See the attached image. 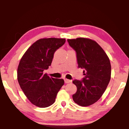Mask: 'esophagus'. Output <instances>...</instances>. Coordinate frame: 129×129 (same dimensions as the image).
Segmentation results:
<instances>
[{
    "instance_id": "obj_1",
    "label": "esophagus",
    "mask_w": 129,
    "mask_h": 129,
    "mask_svg": "<svg viewBox=\"0 0 129 129\" xmlns=\"http://www.w3.org/2000/svg\"><path fill=\"white\" fill-rule=\"evenodd\" d=\"M64 82H65V83H70V82H72V80L64 79Z\"/></svg>"
}]
</instances>
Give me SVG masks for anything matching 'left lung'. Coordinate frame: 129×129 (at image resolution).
I'll return each instance as SVG.
<instances>
[{
	"label": "left lung",
	"instance_id": "obj_1",
	"mask_svg": "<svg viewBox=\"0 0 129 129\" xmlns=\"http://www.w3.org/2000/svg\"><path fill=\"white\" fill-rule=\"evenodd\" d=\"M67 41L76 51L78 67L84 69L83 79L73 81L77 87L73 100L82 107L90 106L100 100L110 82V60L101 46L93 40L79 38Z\"/></svg>",
	"mask_w": 129,
	"mask_h": 129
}]
</instances>
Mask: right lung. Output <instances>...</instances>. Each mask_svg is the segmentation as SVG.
<instances>
[{
    "mask_svg": "<svg viewBox=\"0 0 129 129\" xmlns=\"http://www.w3.org/2000/svg\"><path fill=\"white\" fill-rule=\"evenodd\" d=\"M66 39L44 38L35 42L23 54L17 69V80L29 101L39 107H49L64 84L62 79L50 78L44 71L51 66L55 51Z\"/></svg>",
    "mask_w": 129,
    "mask_h": 129,
    "instance_id": "obj_1",
    "label": "right lung"
}]
</instances>
